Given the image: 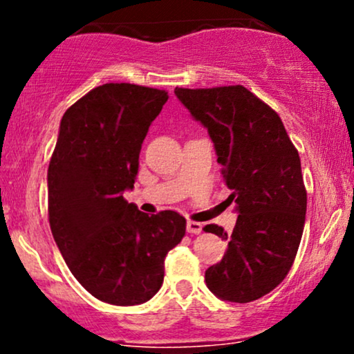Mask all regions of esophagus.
Returning a JSON list of instances; mask_svg holds the SVG:
<instances>
[{"instance_id": "1", "label": "esophagus", "mask_w": 354, "mask_h": 354, "mask_svg": "<svg viewBox=\"0 0 354 354\" xmlns=\"http://www.w3.org/2000/svg\"><path fill=\"white\" fill-rule=\"evenodd\" d=\"M186 231H188L189 234H200L203 231V225L198 221H188L186 223Z\"/></svg>"}]
</instances>
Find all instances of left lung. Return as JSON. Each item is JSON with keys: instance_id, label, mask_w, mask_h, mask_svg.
Instances as JSON below:
<instances>
[{"instance_id": "left-lung-1", "label": "left lung", "mask_w": 354, "mask_h": 354, "mask_svg": "<svg viewBox=\"0 0 354 354\" xmlns=\"http://www.w3.org/2000/svg\"><path fill=\"white\" fill-rule=\"evenodd\" d=\"M174 95L208 129L231 189L226 203L238 211L231 234L205 226L228 241L221 261L206 270V286L225 301H254L286 278L301 241L306 188L298 149L278 113L241 84Z\"/></svg>"}]
</instances>
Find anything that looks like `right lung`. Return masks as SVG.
<instances>
[{
	"mask_svg": "<svg viewBox=\"0 0 354 354\" xmlns=\"http://www.w3.org/2000/svg\"><path fill=\"white\" fill-rule=\"evenodd\" d=\"M165 89L106 83L66 109L48 168L53 238L81 286L101 301L133 306L163 284L165 258L186 233L176 211L148 216L123 198L133 189L149 124Z\"/></svg>",
	"mask_w": 354,
	"mask_h": 354,
	"instance_id": "add662e5",
	"label": "right lung"
}]
</instances>
